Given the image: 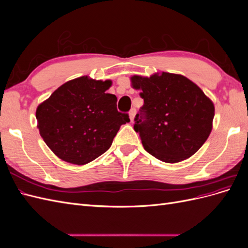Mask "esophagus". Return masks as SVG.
<instances>
[{"instance_id":"esophagus-1","label":"esophagus","mask_w":248,"mask_h":248,"mask_svg":"<svg viewBox=\"0 0 248 248\" xmlns=\"http://www.w3.org/2000/svg\"><path fill=\"white\" fill-rule=\"evenodd\" d=\"M137 114V109L136 108H131L130 111H129V118H130V121L133 122V119H134V116H136Z\"/></svg>"}]
</instances>
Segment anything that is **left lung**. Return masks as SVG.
I'll return each instance as SVG.
<instances>
[{
  "instance_id": "1",
  "label": "left lung",
  "mask_w": 248,
  "mask_h": 248,
  "mask_svg": "<svg viewBox=\"0 0 248 248\" xmlns=\"http://www.w3.org/2000/svg\"><path fill=\"white\" fill-rule=\"evenodd\" d=\"M144 106L134 118L145 150L163 162L189 158L212 130L214 104L187 78L169 72L133 76Z\"/></svg>"
}]
</instances>
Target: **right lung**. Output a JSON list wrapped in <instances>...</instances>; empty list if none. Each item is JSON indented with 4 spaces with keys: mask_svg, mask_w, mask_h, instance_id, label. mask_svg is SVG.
Instances as JSON below:
<instances>
[{
    "mask_svg": "<svg viewBox=\"0 0 248 248\" xmlns=\"http://www.w3.org/2000/svg\"><path fill=\"white\" fill-rule=\"evenodd\" d=\"M110 80L81 77L65 82L36 110L40 136L60 159L82 166L111 146L128 114L117 109V97L107 91Z\"/></svg>",
    "mask_w": 248,
    "mask_h": 248,
    "instance_id": "1",
    "label": "right lung"
}]
</instances>
